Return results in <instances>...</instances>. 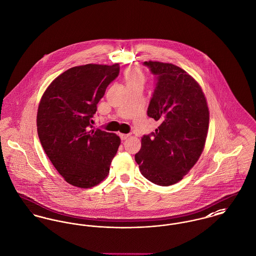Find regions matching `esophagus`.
I'll use <instances>...</instances> for the list:
<instances>
[{
	"mask_svg": "<svg viewBox=\"0 0 256 256\" xmlns=\"http://www.w3.org/2000/svg\"><path fill=\"white\" fill-rule=\"evenodd\" d=\"M130 134H120V139H122V140H126V138H130Z\"/></svg>",
	"mask_w": 256,
	"mask_h": 256,
	"instance_id": "obj_1",
	"label": "esophagus"
}]
</instances>
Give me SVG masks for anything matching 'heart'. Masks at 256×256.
Wrapping results in <instances>:
<instances>
[{
    "mask_svg": "<svg viewBox=\"0 0 256 256\" xmlns=\"http://www.w3.org/2000/svg\"><path fill=\"white\" fill-rule=\"evenodd\" d=\"M124 78L128 88L144 82L143 74L136 68H128L124 72Z\"/></svg>",
    "mask_w": 256,
    "mask_h": 256,
    "instance_id": "b5f03b06",
    "label": "heart"
}]
</instances>
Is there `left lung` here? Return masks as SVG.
<instances>
[{
    "mask_svg": "<svg viewBox=\"0 0 256 256\" xmlns=\"http://www.w3.org/2000/svg\"><path fill=\"white\" fill-rule=\"evenodd\" d=\"M143 64L157 80L147 115L158 126L141 138L136 160L146 179L170 186L189 172L204 150L208 107L200 84L180 67L158 61Z\"/></svg>",
    "mask_w": 256,
    "mask_h": 256,
    "instance_id": "1",
    "label": "left lung"
}]
</instances>
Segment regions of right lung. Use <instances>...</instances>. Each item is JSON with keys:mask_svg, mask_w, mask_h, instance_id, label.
<instances>
[{"mask_svg": "<svg viewBox=\"0 0 256 256\" xmlns=\"http://www.w3.org/2000/svg\"><path fill=\"white\" fill-rule=\"evenodd\" d=\"M120 66L86 64L54 80L40 101L37 130L44 153L69 184L90 188L108 176L120 139L94 130L98 103Z\"/></svg>", "mask_w": 256, "mask_h": 256, "instance_id": "add662e5", "label": "right lung"}]
</instances>
